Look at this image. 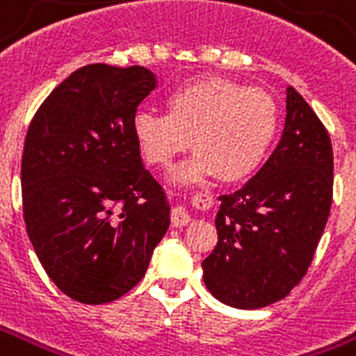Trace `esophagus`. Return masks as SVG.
Listing matches in <instances>:
<instances>
[{
  "label": "esophagus",
  "instance_id": "obj_1",
  "mask_svg": "<svg viewBox=\"0 0 356 356\" xmlns=\"http://www.w3.org/2000/svg\"><path fill=\"white\" fill-rule=\"evenodd\" d=\"M192 220L190 218V214L184 211V207H175L172 211V222H173V226H186L188 222Z\"/></svg>",
  "mask_w": 356,
  "mask_h": 356
}]
</instances>
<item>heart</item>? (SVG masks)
<instances>
[{
  "label": "heart",
  "mask_w": 356,
  "mask_h": 356,
  "mask_svg": "<svg viewBox=\"0 0 356 356\" xmlns=\"http://www.w3.org/2000/svg\"><path fill=\"white\" fill-rule=\"evenodd\" d=\"M278 129V108L261 89L209 76L166 97V113L138 112L132 134L153 166H168L190 145L192 159L179 168L186 181L218 175L238 181L252 175L267 156Z\"/></svg>",
  "instance_id": "1"
}]
</instances>
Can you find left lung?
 I'll return each mask as SVG.
<instances>
[{
  "label": "left lung",
  "instance_id": "1",
  "mask_svg": "<svg viewBox=\"0 0 356 356\" xmlns=\"http://www.w3.org/2000/svg\"><path fill=\"white\" fill-rule=\"evenodd\" d=\"M286 124L273 154L233 194L220 196L218 243L203 282L220 302L256 310L302 280L332 205V143L300 93L287 88Z\"/></svg>",
  "mask_w": 356,
  "mask_h": 356
}]
</instances>
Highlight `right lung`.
Returning <instances> with one entry per match:
<instances>
[{"mask_svg": "<svg viewBox=\"0 0 356 356\" xmlns=\"http://www.w3.org/2000/svg\"><path fill=\"white\" fill-rule=\"evenodd\" d=\"M154 88L153 72L138 65H86L46 97L27 129V235L50 280L81 305L129 293L170 227L166 194L132 134Z\"/></svg>", "mask_w": 356, "mask_h": 356, "instance_id": "obj_1", "label": "right lung"}]
</instances>
